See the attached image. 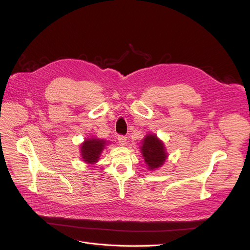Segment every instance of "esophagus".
I'll return each mask as SVG.
<instances>
[{
  "instance_id": "esophagus-1",
  "label": "esophagus",
  "mask_w": 250,
  "mask_h": 250,
  "mask_svg": "<svg viewBox=\"0 0 250 250\" xmlns=\"http://www.w3.org/2000/svg\"><path fill=\"white\" fill-rule=\"evenodd\" d=\"M117 141H118V143H120L121 146H125V143H126V137L122 136V135L117 136Z\"/></svg>"
}]
</instances>
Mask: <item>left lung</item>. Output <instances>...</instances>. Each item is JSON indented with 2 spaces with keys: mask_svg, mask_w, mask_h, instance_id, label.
<instances>
[{
  "mask_svg": "<svg viewBox=\"0 0 250 250\" xmlns=\"http://www.w3.org/2000/svg\"><path fill=\"white\" fill-rule=\"evenodd\" d=\"M142 148L143 157L148 165L149 170L159 168L165 162L167 153L164 144L156 137V135H148L144 139Z\"/></svg>",
  "mask_w": 250,
  "mask_h": 250,
  "instance_id": "1",
  "label": "left lung"
}]
</instances>
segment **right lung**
I'll list each match as a JSON object with an SVG mask.
<instances>
[{"instance_id": "obj_1", "label": "right lung", "mask_w": 250, "mask_h": 250, "mask_svg": "<svg viewBox=\"0 0 250 250\" xmlns=\"http://www.w3.org/2000/svg\"><path fill=\"white\" fill-rule=\"evenodd\" d=\"M104 140L88 139L81 146V155L83 161L89 164H94L98 161L100 154L105 146Z\"/></svg>"}]
</instances>
